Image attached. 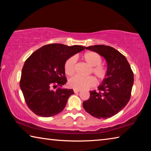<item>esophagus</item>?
I'll use <instances>...</instances> for the list:
<instances>
[{"label": "esophagus", "instance_id": "1", "mask_svg": "<svg viewBox=\"0 0 151 151\" xmlns=\"http://www.w3.org/2000/svg\"><path fill=\"white\" fill-rule=\"evenodd\" d=\"M79 92H80V90H74V93H79Z\"/></svg>", "mask_w": 151, "mask_h": 151}]
</instances>
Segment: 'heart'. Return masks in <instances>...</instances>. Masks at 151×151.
<instances>
[{"label":"heart","instance_id":"1","mask_svg":"<svg viewBox=\"0 0 151 151\" xmlns=\"http://www.w3.org/2000/svg\"><path fill=\"white\" fill-rule=\"evenodd\" d=\"M83 60L91 66V72L96 76L99 80L103 81L107 75V69L102 65V57L97 52L93 51H88L85 52L82 57ZM76 61L75 57H70L66 60L65 63V71L67 75H72L75 71ZM96 81L94 77L91 76L86 77L76 75L70 78L68 81V85L70 88L75 90H84L95 85Z\"/></svg>","mask_w":151,"mask_h":151}]
</instances>
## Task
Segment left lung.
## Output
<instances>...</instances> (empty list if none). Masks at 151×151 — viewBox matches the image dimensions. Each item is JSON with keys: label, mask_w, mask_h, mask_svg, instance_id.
Here are the masks:
<instances>
[{"label": "left lung", "mask_w": 151, "mask_h": 151, "mask_svg": "<svg viewBox=\"0 0 151 151\" xmlns=\"http://www.w3.org/2000/svg\"><path fill=\"white\" fill-rule=\"evenodd\" d=\"M85 48L105 58L107 75L98 87L99 91H90V98L83 102V107L96 118H110L129 103L134 83L133 72L126 57L115 48L106 45Z\"/></svg>", "instance_id": "obj_1"}]
</instances>
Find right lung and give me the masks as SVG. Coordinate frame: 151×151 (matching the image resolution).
I'll return each instance as SVG.
<instances>
[{
    "label": "right lung",
    "mask_w": 151,
    "mask_h": 151,
    "mask_svg": "<svg viewBox=\"0 0 151 151\" xmlns=\"http://www.w3.org/2000/svg\"><path fill=\"white\" fill-rule=\"evenodd\" d=\"M83 50V46L49 44L35 51L25 61L20 86L28 107L35 114L50 117L65 109L74 94L73 89L61 88L67 82L65 63Z\"/></svg>",
    "instance_id": "add662e5"
}]
</instances>
